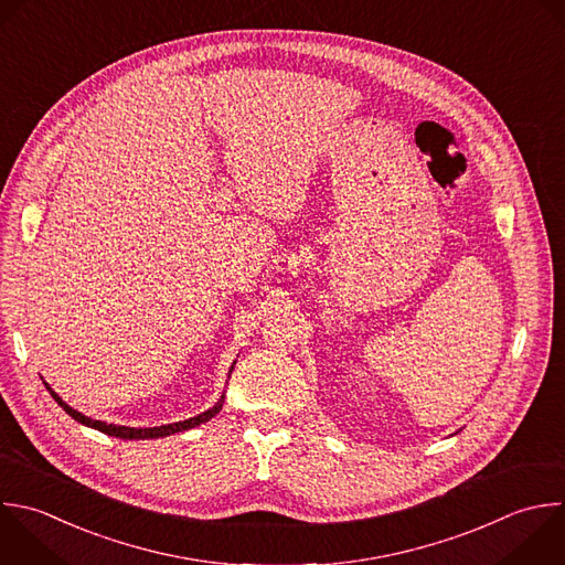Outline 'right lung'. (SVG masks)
Instances as JSON below:
<instances>
[{
	"mask_svg": "<svg viewBox=\"0 0 565 565\" xmlns=\"http://www.w3.org/2000/svg\"><path fill=\"white\" fill-rule=\"evenodd\" d=\"M234 364H236V360H234ZM234 364L230 366L227 377L232 375ZM42 380H44V377H42ZM44 384H46L49 393L53 395V399H55L73 419H77L79 424L90 426V428H95V430H99V433H106V435H110V437H119V439H159V437H168V435H174V433H183V430L196 428V426L210 422L216 413H221L223 402H225V391H223V395L218 397V402H216L212 408H207V411H203V413H199V415H194V417H190V419L172 422V424H163V426H152V428H135V426H117V424H106V422H102V419H93V417H88V415L75 411L71 404H66V402L51 388L49 382H44Z\"/></svg>",
	"mask_w": 565,
	"mask_h": 565,
	"instance_id": "obj_1",
	"label": "right lung"
}]
</instances>
